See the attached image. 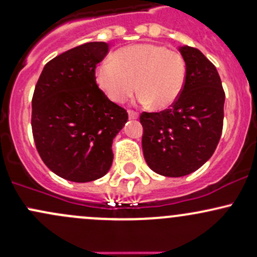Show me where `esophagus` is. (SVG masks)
<instances>
[{"mask_svg":"<svg viewBox=\"0 0 257 257\" xmlns=\"http://www.w3.org/2000/svg\"><path fill=\"white\" fill-rule=\"evenodd\" d=\"M128 115H129V119H137L138 118V113L134 111H129Z\"/></svg>","mask_w":257,"mask_h":257,"instance_id":"1","label":"esophagus"}]
</instances>
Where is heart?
Masks as SVG:
<instances>
[{"mask_svg":"<svg viewBox=\"0 0 257 257\" xmlns=\"http://www.w3.org/2000/svg\"><path fill=\"white\" fill-rule=\"evenodd\" d=\"M185 75L179 52L156 44H137L117 51L113 60L103 61L97 69V83L115 103L128 100L138 86L142 105L166 108L182 94Z\"/></svg>","mask_w":257,"mask_h":257,"instance_id":"obj_1","label":"heart"}]
</instances>
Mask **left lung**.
<instances>
[{
	"label": "left lung",
	"instance_id": "8db88e82",
	"mask_svg": "<svg viewBox=\"0 0 257 257\" xmlns=\"http://www.w3.org/2000/svg\"><path fill=\"white\" fill-rule=\"evenodd\" d=\"M187 68L184 87L171 108L143 112V152L152 171L183 177L215 152L223 128L224 91L216 67L204 53L180 46Z\"/></svg>",
	"mask_w": 257,
	"mask_h": 257
}]
</instances>
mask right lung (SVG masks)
Instances as JSON below:
<instances>
[{
  "label": "right lung",
  "instance_id": "obj_1",
  "mask_svg": "<svg viewBox=\"0 0 257 257\" xmlns=\"http://www.w3.org/2000/svg\"><path fill=\"white\" fill-rule=\"evenodd\" d=\"M108 44L87 42L51 60L32 101L34 142L53 173L70 182L103 177L113 161L112 143L128 119L96 84L95 69Z\"/></svg>",
  "mask_w": 257,
  "mask_h": 257
}]
</instances>
